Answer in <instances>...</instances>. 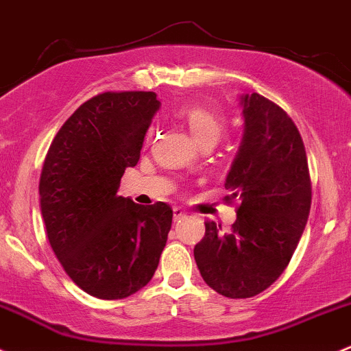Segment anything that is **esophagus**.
I'll use <instances>...</instances> for the list:
<instances>
[{
  "instance_id": "esophagus-1",
  "label": "esophagus",
  "mask_w": 351,
  "mask_h": 351,
  "mask_svg": "<svg viewBox=\"0 0 351 351\" xmlns=\"http://www.w3.org/2000/svg\"><path fill=\"white\" fill-rule=\"evenodd\" d=\"M184 217H186V211H184L183 208H180V206L173 208V219H175V221H178V219H182Z\"/></svg>"
}]
</instances>
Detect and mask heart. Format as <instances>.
Listing matches in <instances>:
<instances>
[{
    "mask_svg": "<svg viewBox=\"0 0 351 351\" xmlns=\"http://www.w3.org/2000/svg\"><path fill=\"white\" fill-rule=\"evenodd\" d=\"M175 117L186 125L193 140L199 146L205 143H217L221 136L223 128H225L223 118L203 106H182L175 111ZM148 134H152V132Z\"/></svg>",
    "mask_w": 351,
    "mask_h": 351,
    "instance_id": "obj_1",
    "label": "heart"
}]
</instances>
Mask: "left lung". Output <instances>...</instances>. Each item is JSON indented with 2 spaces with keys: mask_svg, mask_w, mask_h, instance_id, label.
<instances>
[{
  "mask_svg": "<svg viewBox=\"0 0 351 351\" xmlns=\"http://www.w3.org/2000/svg\"><path fill=\"white\" fill-rule=\"evenodd\" d=\"M243 138L226 175L228 199H240L232 232L205 223L195 261L208 287L228 298L267 290L290 263L305 230L311 183L305 145L280 106L240 96Z\"/></svg>",
  "mask_w": 351,
  "mask_h": 351,
  "instance_id": "8db88e82",
  "label": "left lung"
}]
</instances>
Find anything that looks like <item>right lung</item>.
Returning a JSON list of instances; mask_svg holds the SVG:
<instances>
[{"label": "right lung", "mask_w": 351, "mask_h": 351, "mask_svg": "<svg viewBox=\"0 0 351 351\" xmlns=\"http://www.w3.org/2000/svg\"><path fill=\"white\" fill-rule=\"evenodd\" d=\"M158 110L153 91L95 96L66 119L46 155L40 206L49 245L69 278L96 298L136 293L167 245L171 208L118 195Z\"/></svg>", "instance_id": "add662e5"}]
</instances>
